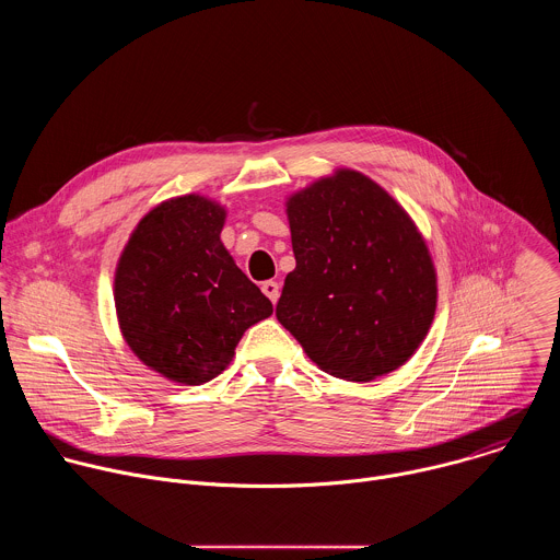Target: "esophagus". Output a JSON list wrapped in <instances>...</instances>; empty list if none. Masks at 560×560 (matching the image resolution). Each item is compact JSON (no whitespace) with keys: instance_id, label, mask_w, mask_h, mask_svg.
Segmentation results:
<instances>
[{"instance_id":"1","label":"esophagus","mask_w":560,"mask_h":560,"mask_svg":"<svg viewBox=\"0 0 560 560\" xmlns=\"http://www.w3.org/2000/svg\"><path fill=\"white\" fill-rule=\"evenodd\" d=\"M261 290H264V294H266L272 303H277V301H279L281 285H279L277 281H264V283H261Z\"/></svg>"}]
</instances>
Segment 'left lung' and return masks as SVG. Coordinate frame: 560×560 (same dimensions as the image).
Segmentation results:
<instances>
[{"label":"left lung","mask_w":560,"mask_h":560,"mask_svg":"<svg viewBox=\"0 0 560 560\" xmlns=\"http://www.w3.org/2000/svg\"><path fill=\"white\" fill-rule=\"evenodd\" d=\"M285 214L296 268L277 303L279 324L337 378L401 368L436 312V270L412 217L350 168L290 195Z\"/></svg>","instance_id":"left-lung-1"}]
</instances>
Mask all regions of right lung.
<instances>
[{
    "label": "right lung",
    "instance_id": "1",
    "mask_svg": "<svg viewBox=\"0 0 560 560\" xmlns=\"http://www.w3.org/2000/svg\"><path fill=\"white\" fill-rule=\"evenodd\" d=\"M225 208L201 195L154 206L115 270V307L128 348L168 381L221 374L244 332L272 314L270 299L221 244Z\"/></svg>",
    "mask_w": 560,
    "mask_h": 560
}]
</instances>
